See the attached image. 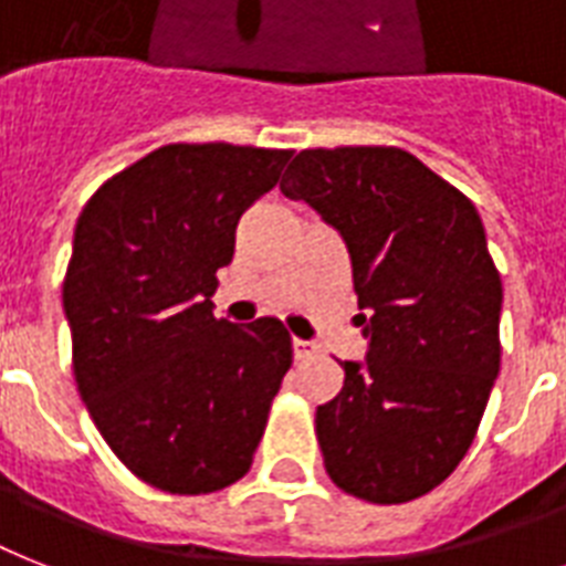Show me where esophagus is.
<instances>
[{
  "label": "esophagus",
  "mask_w": 566,
  "mask_h": 566,
  "mask_svg": "<svg viewBox=\"0 0 566 566\" xmlns=\"http://www.w3.org/2000/svg\"><path fill=\"white\" fill-rule=\"evenodd\" d=\"M314 355H316L314 343L293 337V357H296V360H307V357H314Z\"/></svg>",
  "instance_id": "34e87169"
}]
</instances>
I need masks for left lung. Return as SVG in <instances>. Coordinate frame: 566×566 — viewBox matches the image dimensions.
Segmentation results:
<instances>
[{
  "label": "left lung",
  "instance_id": "left-lung-1",
  "mask_svg": "<svg viewBox=\"0 0 566 566\" xmlns=\"http://www.w3.org/2000/svg\"><path fill=\"white\" fill-rule=\"evenodd\" d=\"M282 195L346 241L366 360L316 407L337 489L407 503L453 474L500 371L503 284L474 203L401 148L298 150Z\"/></svg>",
  "mask_w": 566,
  "mask_h": 566
}]
</instances>
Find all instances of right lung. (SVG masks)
<instances>
[{"mask_svg": "<svg viewBox=\"0 0 566 566\" xmlns=\"http://www.w3.org/2000/svg\"><path fill=\"white\" fill-rule=\"evenodd\" d=\"M293 150L165 145L90 197L63 282L77 392L109 450L168 494L241 480L291 369L273 316L214 319L238 220Z\"/></svg>", "mask_w": 566, "mask_h": 566, "instance_id": "add662e5", "label": "right lung"}]
</instances>
